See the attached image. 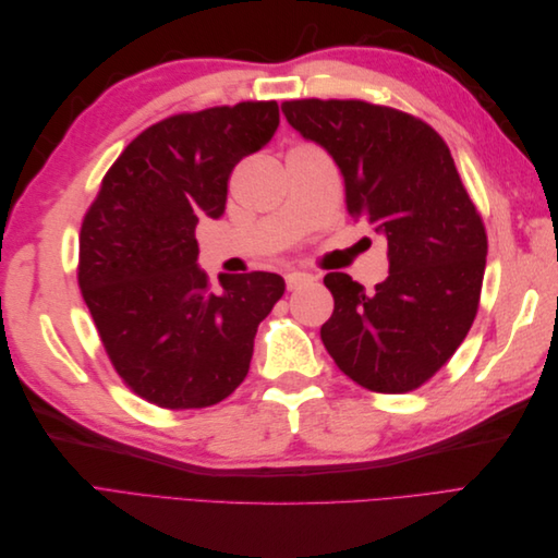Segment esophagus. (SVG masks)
<instances>
[{
	"instance_id": "1",
	"label": "esophagus",
	"mask_w": 558,
	"mask_h": 558,
	"mask_svg": "<svg viewBox=\"0 0 558 558\" xmlns=\"http://www.w3.org/2000/svg\"><path fill=\"white\" fill-rule=\"evenodd\" d=\"M310 281H314V277L307 275V272H289V275H286V286H289V291H295V289H300L302 283H310Z\"/></svg>"
}]
</instances>
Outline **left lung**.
Returning <instances> with one entry per match:
<instances>
[{
  "label": "left lung",
  "mask_w": 558,
  "mask_h": 558,
  "mask_svg": "<svg viewBox=\"0 0 558 558\" xmlns=\"http://www.w3.org/2000/svg\"><path fill=\"white\" fill-rule=\"evenodd\" d=\"M281 111L340 167L347 209L388 244V277L365 293L344 272L320 340L342 373L379 393L430 379L475 320L486 265L482 218L447 144L418 118L361 99H293Z\"/></svg>",
  "instance_id": "1"
}]
</instances>
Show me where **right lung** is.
<instances>
[{
	"mask_svg": "<svg viewBox=\"0 0 558 558\" xmlns=\"http://www.w3.org/2000/svg\"><path fill=\"white\" fill-rule=\"evenodd\" d=\"M279 128L277 102L179 113L134 137L102 179L78 238V286L116 373L167 410L221 402L286 283L221 275L211 291L195 228L221 218L228 179Z\"/></svg>",
	"mask_w": 558,
	"mask_h": 558,
	"instance_id": "right-lung-1",
	"label": "right lung"
}]
</instances>
